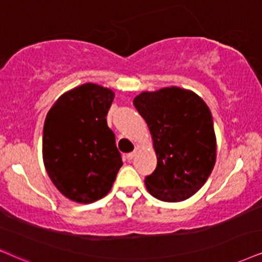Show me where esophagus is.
<instances>
[{
  "label": "esophagus",
  "mask_w": 262,
  "mask_h": 262,
  "mask_svg": "<svg viewBox=\"0 0 262 262\" xmlns=\"http://www.w3.org/2000/svg\"><path fill=\"white\" fill-rule=\"evenodd\" d=\"M135 156H137V151H133V152H130V154H127L125 158H127L128 161H132V160H134Z\"/></svg>",
  "instance_id": "34e87169"
}]
</instances>
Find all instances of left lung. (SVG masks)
<instances>
[{"mask_svg":"<svg viewBox=\"0 0 262 262\" xmlns=\"http://www.w3.org/2000/svg\"><path fill=\"white\" fill-rule=\"evenodd\" d=\"M134 106L146 121L157 155V167L145 178L147 191L163 202L193 196L216 160L209 107L193 92L179 87L141 93Z\"/></svg>","mask_w":262,"mask_h":262,"instance_id":"8db88e82","label":"left lung"}]
</instances>
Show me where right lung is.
Returning <instances> with one entry per match:
<instances>
[{"mask_svg": "<svg viewBox=\"0 0 262 262\" xmlns=\"http://www.w3.org/2000/svg\"><path fill=\"white\" fill-rule=\"evenodd\" d=\"M114 98L111 89L85 83L62 94L46 117V170L71 201L93 203L106 196L123 164L106 122Z\"/></svg>", "mask_w": 262, "mask_h": 262, "instance_id": "add662e5", "label": "right lung"}]
</instances>
